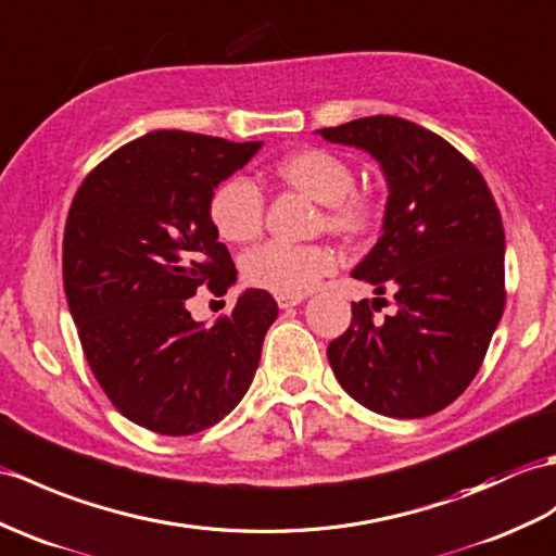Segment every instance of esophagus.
Instances as JSON below:
<instances>
[{"label":"esophagus","instance_id":"34e87169","mask_svg":"<svg viewBox=\"0 0 556 556\" xmlns=\"http://www.w3.org/2000/svg\"><path fill=\"white\" fill-rule=\"evenodd\" d=\"M303 301V295H277V305L281 309H289L293 305H299Z\"/></svg>","mask_w":556,"mask_h":556}]
</instances>
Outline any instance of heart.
I'll return each instance as SVG.
<instances>
[{"label":"heart","mask_w":556,"mask_h":556,"mask_svg":"<svg viewBox=\"0 0 556 556\" xmlns=\"http://www.w3.org/2000/svg\"><path fill=\"white\" fill-rule=\"evenodd\" d=\"M281 182L303 191L327 208L325 225L337 235H357L369 223V203L355 189L348 161L327 149H303L277 163ZM265 201L249 179L229 177L211 193L208 217L217 237L227 243H249L263 231ZM339 257L329 247H293L267 241L243 257V277L257 289L277 295H305L321 277L331 275Z\"/></svg>","instance_id":"obj_1"}]
</instances>
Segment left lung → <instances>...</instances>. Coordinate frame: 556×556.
<instances>
[{
    "label": "left lung",
    "instance_id": "left-lung-1",
    "mask_svg": "<svg viewBox=\"0 0 556 556\" xmlns=\"http://www.w3.org/2000/svg\"><path fill=\"white\" fill-rule=\"evenodd\" d=\"M381 165L389 185L381 237L353 269L386 299L353 303L327 348L343 391L395 419L429 417L479 371L505 309V229L483 175L443 137L395 115L317 130Z\"/></svg>",
    "mask_w": 556,
    "mask_h": 556
}]
</instances>
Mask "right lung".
Instances as JSON below:
<instances>
[{"label": "right lung", "mask_w": 556, "mask_h": 556, "mask_svg": "<svg viewBox=\"0 0 556 556\" xmlns=\"http://www.w3.org/2000/svg\"><path fill=\"white\" fill-rule=\"evenodd\" d=\"M263 141L156 130L113 151L77 189L63 235V289L103 393L130 421L191 435L247 395L279 307L243 291L203 325L187 301L237 281L211 225V193Z\"/></svg>", "instance_id": "1"}]
</instances>
